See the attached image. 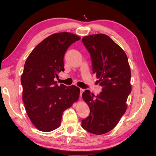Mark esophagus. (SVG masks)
I'll return each instance as SVG.
<instances>
[{
    "label": "esophagus",
    "mask_w": 156,
    "mask_h": 156,
    "mask_svg": "<svg viewBox=\"0 0 156 156\" xmlns=\"http://www.w3.org/2000/svg\"><path fill=\"white\" fill-rule=\"evenodd\" d=\"M84 91V89H83V88H80V96L81 97V96H82V94H83V92Z\"/></svg>",
    "instance_id": "esophagus-1"
}]
</instances>
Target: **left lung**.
<instances>
[{
	"mask_svg": "<svg viewBox=\"0 0 156 156\" xmlns=\"http://www.w3.org/2000/svg\"><path fill=\"white\" fill-rule=\"evenodd\" d=\"M82 41L90 55L93 73L102 91L96 96L88 90L83 93L90 114L81 124L88 132L102 135L114 128L126 111L131 92L130 67L125 52L109 36L90 35Z\"/></svg>",
	"mask_w": 156,
	"mask_h": 156,
	"instance_id": "8db88e82",
	"label": "left lung"
}]
</instances>
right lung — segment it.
Here are the masks:
<instances>
[{"label": "right lung", "instance_id": "right-lung-1", "mask_svg": "<svg viewBox=\"0 0 156 156\" xmlns=\"http://www.w3.org/2000/svg\"><path fill=\"white\" fill-rule=\"evenodd\" d=\"M80 39L69 32L53 34L40 42L26 60L21 78L23 101L28 116L40 131L58 128L63 112L78 100V87L58 86L55 79L64 71L66 51Z\"/></svg>", "mask_w": 156, "mask_h": 156}]
</instances>
